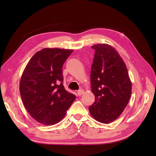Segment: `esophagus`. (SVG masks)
I'll return each mask as SVG.
<instances>
[{
	"instance_id": "1",
	"label": "esophagus",
	"mask_w": 156,
	"mask_h": 156,
	"mask_svg": "<svg viewBox=\"0 0 156 156\" xmlns=\"http://www.w3.org/2000/svg\"><path fill=\"white\" fill-rule=\"evenodd\" d=\"M84 93V92L83 90H82V89L79 90L77 91V95L78 96H81L82 94H83Z\"/></svg>"
}]
</instances>
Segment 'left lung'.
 I'll use <instances>...</instances> for the list:
<instances>
[{
	"label": "left lung",
	"mask_w": 156,
	"mask_h": 156,
	"mask_svg": "<svg viewBox=\"0 0 156 156\" xmlns=\"http://www.w3.org/2000/svg\"><path fill=\"white\" fill-rule=\"evenodd\" d=\"M90 72L95 102L89 107L97 121L108 124L122 114L131 97V82L124 60L112 46L97 44Z\"/></svg>",
	"instance_id": "left-lung-1"
}]
</instances>
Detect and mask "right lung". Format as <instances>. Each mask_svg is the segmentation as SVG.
Masks as SVG:
<instances>
[{
  "mask_svg": "<svg viewBox=\"0 0 156 156\" xmlns=\"http://www.w3.org/2000/svg\"><path fill=\"white\" fill-rule=\"evenodd\" d=\"M72 49L45 48L32 56L20 80L23 104L31 116L44 125L58 123L75 100L63 85L62 66Z\"/></svg>",
  "mask_w": 156,
  "mask_h": 156,
  "instance_id": "1",
  "label": "right lung"
}]
</instances>
